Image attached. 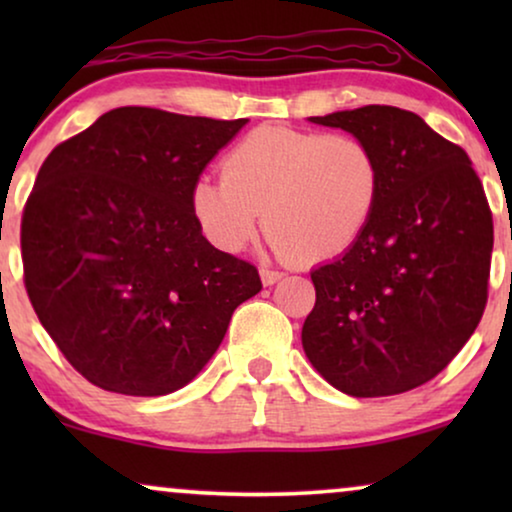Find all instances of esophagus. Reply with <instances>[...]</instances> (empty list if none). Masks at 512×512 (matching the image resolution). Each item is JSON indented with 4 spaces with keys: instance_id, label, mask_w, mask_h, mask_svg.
Returning a JSON list of instances; mask_svg holds the SVG:
<instances>
[{
    "instance_id": "obj_1",
    "label": "esophagus",
    "mask_w": 512,
    "mask_h": 512,
    "mask_svg": "<svg viewBox=\"0 0 512 512\" xmlns=\"http://www.w3.org/2000/svg\"><path fill=\"white\" fill-rule=\"evenodd\" d=\"M284 277V272L279 270H270V268H261V282L263 286H272L275 282H279V279Z\"/></svg>"
}]
</instances>
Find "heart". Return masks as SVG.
<instances>
[{"label":"heart","instance_id":"obj_1","mask_svg":"<svg viewBox=\"0 0 512 512\" xmlns=\"http://www.w3.org/2000/svg\"><path fill=\"white\" fill-rule=\"evenodd\" d=\"M191 188V212L221 251L247 249L263 223L279 254L324 263L347 254L375 219L382 165L366 139L261 125Z\"/></svg>","mask_w":512,"mask_h":512}]
</instances>
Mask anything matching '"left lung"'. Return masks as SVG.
<instances>
[{"instance_id":"8db88e82","label":"left lung","mask_w":512,"mask_h":512,"mask_svg":"<svg viewBox=\"0 0 512 512\" xmlns=\"http://www.w3.org/2000/svg\"><path fill=\"white\" fill-rule=\"evenodd\" d=\"M310 121L366 139L384 184L361 240L312 270L303 349L342 394H403L433 380L485 312L494 247L485 188L466 151L412 111L368 104Z\"/></svg>"}]
</instances>
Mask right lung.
<instances>
[{
    "instance_id": "obj_1",
    "label": "right lung",
    "mask_w": 512,
    "mask_h": 512,
    "mask_svg": "<svg viewBox=\"0 0 512 512\" xmlns=\"http://www.w3.org/2000/svg\"><path fill=\"white\" fill-rule=\"evenodd\" d=\"M244 123L118 107L41 165L20 223L25 289L95 387H186L261 291L254 265L214 249L191 212L193 184Z\"/></svg>"
}]
</instances>
